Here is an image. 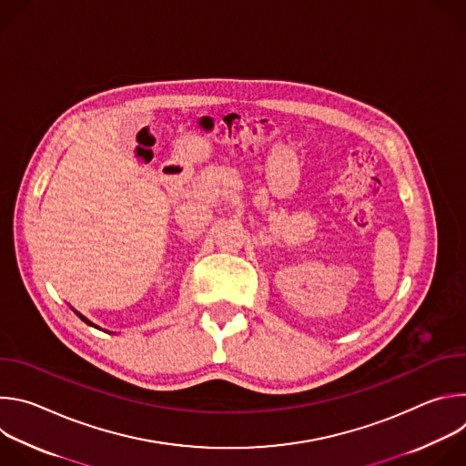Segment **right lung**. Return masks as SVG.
<instances>
[{
    "instance_id": "right-lung-1",
    "label": "right lung",
    "mask_w": 466,
    "mask_h": 466,
    "mask_svg": "<svg viewBox=\"0 0 466 466\" xmlns=\"http://www.w3.org/2000/svg\"><path fill=\"white\" fill-rule=\"evenodd\" d=\"M77 315H79V317H81V320H85V322H86V324H90V326H94V324H92V322H90V320H88V319H86V317H83V315H81V313H77Z\"/></svg>"
}]
</instances>
